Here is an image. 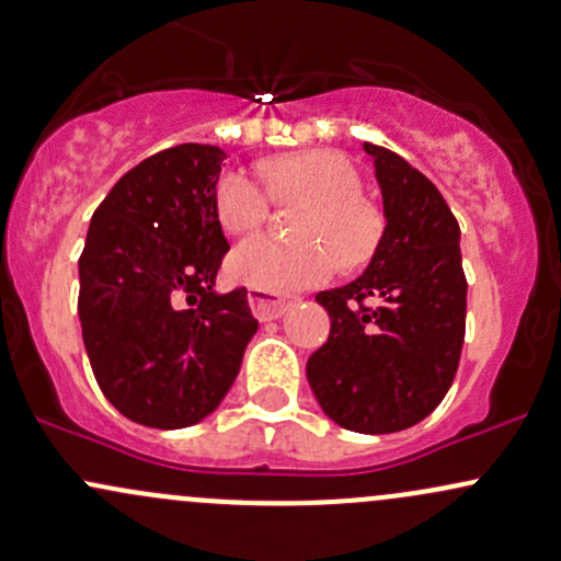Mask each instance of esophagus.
Here are the masks:
<instances>
[{
	"label": "esophagus",
	"mask_w": 561,
	"mask_h": 561,
	"mask_svg": "<svg viewBox=\"0 0 561 561\" xmlns=\"http://www.w3.org/2000/svg\"><path fill=\"white\" fill-rule=\"evenodd\" d=\"M249 305H251V312H254L259 321H273V318H280L291 302L267 291H251Z\"/></svg>",
	"instance_id": "1"
}]
</instances>
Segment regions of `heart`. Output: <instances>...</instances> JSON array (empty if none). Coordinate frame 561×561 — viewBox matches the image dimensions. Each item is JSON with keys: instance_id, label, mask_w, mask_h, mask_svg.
I'll use <instances>...</instances> for the list:
<instances>
[{"instance_id": "heart-1", "label": "heart", "mask_w": 561, "mask_h": 561, "mask_svg": "<svg viewBox=\"0 0 561 561\" xmlns=\"http://www.w3.org/2000/svg\"><path fill=\"white\" fill-rule=\"evenodd\" d=\"M264 176L275 201L305 206L299 214L297 243L254 238L240 243L227 259V273L256 291L291 294L318 286L336 267L355 270L377 254L385 216L377 203L360 195V173L345 154L305 149L264 162ZM216 219L230 234L256 232L267 221L270 192L243 171H225L214 190Z\"/></svg>"}]
</instances>
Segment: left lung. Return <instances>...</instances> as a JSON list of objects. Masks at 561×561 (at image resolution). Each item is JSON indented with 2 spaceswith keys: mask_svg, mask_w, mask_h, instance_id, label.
Instances as JSON below:
<instances>
[{
  "mask_svg": "<svg viewBox=\"0 0 561 561\" xmlns=\"http://www.w3.org/2000/svg\"><path fill=\"white\" fill-rule=\"evenodd\" d=\"M364 149L388 225L366 273L316 297L331 331L307 360V382L336 425L396 433L447 396L466 340L468 280L460 225L442 192L390 149Z\"/></svg>",
  "mask_w": 561,
  "mask_h": 561,
  "instance_id": "8db88e82",
  "label": "left lung"
}]
</instances>
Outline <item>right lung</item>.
<instances>
[{"label":"right lung","mask_w":561,"mask_h":561,"mask_svg":"<svg viewBox=\"0 0 561 561\" xmlns=\"http://www.w3.org/2000/svg\"><path fill=\"white\" fill-rule=\"evenodd\" d=\"M225 158L208 144L162 149L130 168L90 219L82 340L101 393L138 425L201 423L259 329L245 288L214 291L230 251L214 206Z\"/></svg>","instance_id":"add662e5"}]
</instances>
